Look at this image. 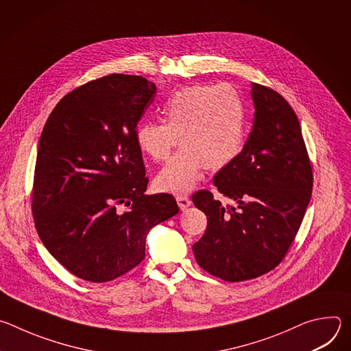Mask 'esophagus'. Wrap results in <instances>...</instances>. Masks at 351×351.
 <instances>
[{
    "label": "esophagus",
    "mask_w": 351,
    "mask_h": 351,
    "mask_svg": "<svg viewBox=\"0 0 351 351\" xmlns=\"http://www.w3.org/2000/svg\"><path fill=\"white\" fill-rule=\"evenodd\" d=\"M176 202H178V206H179V208L183 211V210H186V208H189L190 206H191V202H190V198L187 197V195H178L176 197Z\"/></svg>",
    "instance_id": "34e87169"
}]
</instances>
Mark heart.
<instances>
[{"label": "heart", "instance_id": "heart-1", "mask_svg": "<svg viewBox=\"0 0 351 351\" xmlns=\"http://www.w3.org/2000/svg\"><path fill=\"white\" fill-rule=\"evenodd\" d=\"M164 122L141 121L134 138L140 152L153 161L182 149L156 178L160 190L187 193L202 180L204 168L215 172L240 154L247 111L240 91L230 84H194L175 91L162 108Z\"/></svg>", "mask_w": 351, "mask_h": 351}]
</instances>
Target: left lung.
<instances>
[{"label": "left lung", "instance_id": "obj_1", "mask_svg": "<svg viewBox=\"0 0 351 351\" xmlns=\"http://www.w3.org/2000/svg\"><path fill=\"white\" fill-rule=\"evenodd\" d=\"M254 125L241 153L214 178L222 207L208 190L193 195L207 229L193 245L197 264L226 282L258 278L285 258L313 193V169L295 112L275 90L253 83Z\"/></svg>", "mask_w": 351, "mask_h": 351}]
</instances>
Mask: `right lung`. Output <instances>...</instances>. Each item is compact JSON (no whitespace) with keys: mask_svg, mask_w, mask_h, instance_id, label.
<instances>
[{"mask_svg":"<svg viewBox=\"0 0 351 351\" xmlns=\"http://www.w3.org/2000/svg\"><path fill=\"white\" fill-rule=\"evenodd\" d=\"M156 84L108 75L68 93L49 114L36 158L32 211L37 233L75 276L104 283L145 257L149 229L179 213L171 194H144L134 138Z\"/></svg>","mask_w":351,"mask_h":351,"instance_id":"add662e5","label":"right lung"}]
</instances>
